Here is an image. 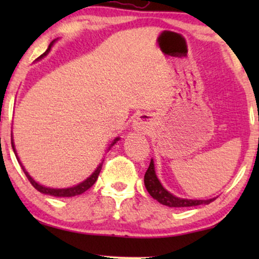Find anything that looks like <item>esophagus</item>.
Listing matches in <instances>:
<instances>
[{
  "label": "esophagus",
  "instance_id": "obj_1",
  "mask_svg": "<svg viewBox=\"0 0 259 259\" xmlns=\"http://www.w3.org/2000/svg\"><path fill=\"white\" fill-rule=\"evenodd\" d=\"M133 126L136 131H145L147 130L148 127V119L146 115H139L138 118L134 120Z\"/></svg>",
  "mask_w": 259,
  "mask_h": 259
}]
</instances>
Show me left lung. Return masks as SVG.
<instances>
[{
  "label": "left lung",
  "mask_w": 259,
  "mask_h": 259,
  "mask_svg": "<svg viewBox=\"0 0 259 259\" xmlns=\"http://www.w3.org/2000/svg\"><path fill=\"white\" fill-rule=\"evenodd\" d=\"M145 187H146L147 192L153 197V199L158 200L162 205H166L168 207H189V206H197V205H207L211 201H213L215 198L211 199H185V198H178L173 196L171 192H168L161 183L159 182L157 175H155L154 169V161L151 159L150 166H148L146 173L144 177Z\"/></svg>",
  "instance_id": "obj_1"
}]
</instances>
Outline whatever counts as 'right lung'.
Returning a JSON list of instances; mask_svg holds the SVG:
<instances>
[{"label":"right lung","instance_id":"1","mask_svg":"<svg viewBox=\"0 0 259 259\" xmlns=\"http://www.w3.org/2000/svg\"><path fill=\"white\" fill-rule=\"evenodd\" d=\"M55 41H58V38H55L54 41L51 42V45H49V47H48L47 51H46L41 56H38L37 60L44 59L46 55H48V53L51 52V49H52V47H53V45L55 44ZM119 139H120L119 137L115 138V139L112 141V144L109 145L108 150H111V147H112L113 145H114L115 143H118ZM12 147H13L14 153H15V155H16L17 161L20 162V165H21V167H22V169H23L24 175H26V177L28 178V180H29V182H30L31 185H33V186L35 187V189H36V190L38 191V192H41V193H44V194H48V196H53V197H74V196H77V194L83 193L84 191H87L88 189H90V187H92V186L94 185L95 182H97V179H98V177H99V173H100V171H101L102 162H104V160H102V162H100V164H99L97 169H95V171H94L93 173H92V175H91L90 177H88V178H87L86 180H83L82 183L77 184V185H75V186L67 187V189H53V187H47V186H44V185H41V184L36 183L33 178H31L29 173H28V172L26 171V168H24V166H23L22 164H21L20 159H19V157H17V153H16V150H15V144H14V140H13V134H12Z\"/></svg>","mask_w":259,"mask_h":259}]
</instances>
